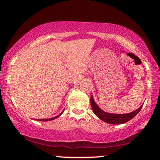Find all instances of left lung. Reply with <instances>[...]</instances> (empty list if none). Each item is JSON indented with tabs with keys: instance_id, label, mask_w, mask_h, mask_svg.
<instances>
[{
	"instance_id": "8db88e82",
	"label": "left lung",
	"mask_w": 160,
	"mask_h": 160,
	"mask_svg": "<svg viewBox=\"0 0 160 160\" xmlns=\"http://www.w3.org/2000/svg\"><path fill=\"white\" fill-rule=\"evenodd\" d=\"M90 103L93 113L98 118H100L101 120L109 124H122L128 122V121L132 120L133 117H135L140 112L141 108L143 107V105H141L136 111L131 112L129 113H126V114H115V113H106V112L102 111V109H100V108L95 104L94 100H93L92 96H91L90 98Z\"/></svg>"
}]
</instances>
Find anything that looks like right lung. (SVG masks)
I'll return each instance as SVG.
<instances>
[{
    "mask_svg": "<svg viewBox=\"0 0 160 160\" xmlns=\"http://www.w3.org/2000/svg\"><path fill=\"white\" fill-rule=\"evenodd\" d=\"M62 113H60L59 115L56 116V117H52V118H49V119H37L36 120H38V121H49V120H54V119H56L57 117H59V116L61 115Z\"/></svg>",
    "mask_w": 160,
    "mask_h": 160,
    "instance_id": "add662e5",
    "label": "right lung"
}]
</instances>
